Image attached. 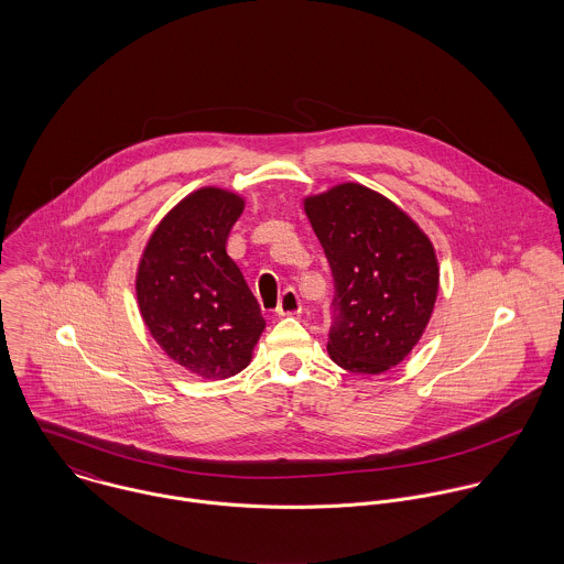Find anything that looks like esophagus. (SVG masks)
<instances>
[{
    "instance_id": "34e87169",
    "label": "esophagus",
    "mask_w": 564,
    "mask_h": 564,
    "mask_svg": "<svg viewBox=\"0 0 564 564\" xmlns=\"http://www.w3.org/2000/svg\"><path fill=\"white\" fill-rule=\"evenodd\" d=\"M275 313H278L280 317H286V315H297V313H302V300H300V295H297L293 289H286V291L282 293L280 302H278V308H275Z\"/></svg>"
}]
</instances>
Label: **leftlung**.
Masks as SVG:
<instances>
[{"label":"left lung","mask_w":564,"mask_h":564,"mask_svg":"<svg viewBox=\"0 0 564 564\" xmlns=\"http://www.w3.org/2000/svg\"><path fill=\"white\" fill-rule=\"evenodd\" d=\"M334 275L329 358L354 373L400 365L423 336L438 295L430 237L382 193L343 182L304 197Z\"/></svg>","instance_id":"8db88e82"}]
</instances>
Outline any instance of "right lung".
Here are the masks:
<instances>
[{
    "label": "right lung",
    "instance_id": "add662e5",
    "mask_svg": "<svg viewBox=\"0 0 564 564\" xmlns=\"http://www.w3.org/2000/svg\"><path fill=\"white\" fill-rule=\"evenodd\" d=\"M245 197L204 186L180 199L150 235L137 267V302L162 351L202 380L242 371L264 329L228 237Z\"/></svg>",
    "mask_w": 564,
    "mask_h": 564
}]
</instances>
